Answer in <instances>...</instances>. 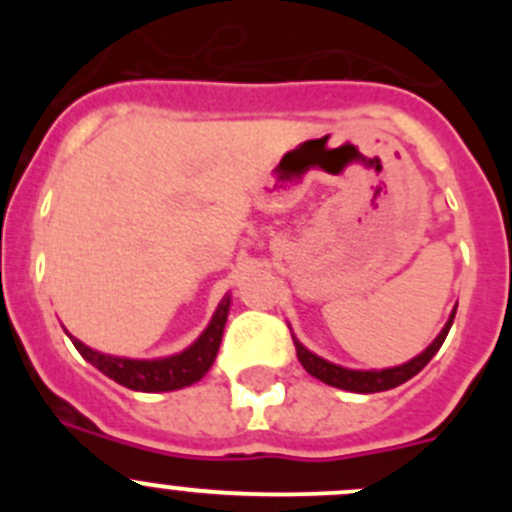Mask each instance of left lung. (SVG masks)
I'll list each match as a JSON object with an SVG mask.
<instances>
[{"label":"left lung","instance_id":"8db88e82","mask_svg":"<svg viewBox=\"0 0 512 512\" xmlns=\"http://www.w3.org/2000/svg\"><path fill=\"white\" fill-rule=\"evenodd\" d=\"M454 315H456V307L451 310L449 320H446V325L441 328V333L433 338V343L425 348V351H420L415 359L405 361V364L387 366V369H348V366L333 364V361L323 359V356L312 354L310 348L302 346L295 336L292 338H295L297 359H300V364L305 366L307 374H312V377L320 379V382L330 384V387H338V390L359 392V395H372V392L392 390V387H400L402 382L413 379L415 374H418L420 369H423L433 356H436L438 348L443 346V341H446V336H449L451 323H454Z\"/></svg>","mask_w":512,"mask_h":512}]
</instances>
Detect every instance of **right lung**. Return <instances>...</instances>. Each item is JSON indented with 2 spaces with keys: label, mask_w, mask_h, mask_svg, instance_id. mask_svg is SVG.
<instances>
[{
  "label": "right lung",
  "mask_w": 512,
  "mask_h": 512,
  "mask_svg": "<svg viewBox=\"0 0 512 512\" xmlns=\"http://www.w3.org/2000/svg\"><path fill=\"white\" fill-rule=\"evenodd\" d=\"M230 312V295H225L217 305L215 315L202 330V336L187 346L184 351L174 356H164V359H125V356H110L102 351L84 346L79 338L69 336L71 343L76 346L84 359L92 366H97L104 377L115 379L117 384L128 387L135 392H171L182 390L189 384L200 382L207 372H210L212 361H215L217 351H220V341H223L225 320Z\"/></svg>",
  "instance_id": "1"
}]
</instances>
